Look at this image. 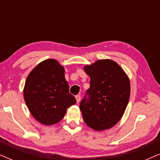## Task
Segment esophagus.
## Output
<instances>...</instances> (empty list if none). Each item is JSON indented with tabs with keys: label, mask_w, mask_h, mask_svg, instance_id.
Returning <instances> with one entry per match:
<instances>
[{
	"label": "esophagus",
	"mask_w": 160,
	"mask_h": 160,
	"mask_svg": "<svg viewBox=\"0 0 160 160\" xmlns=\"http://www.w3.org/2000/svg\"><path fill=\"white\" fill-rule=\"evenodd\" d=\"M76 101H77V102H79L80 100H81V96L80 95H76Z\"/></svg>",
	"instance_id": "obj_1"
}]
</instances>
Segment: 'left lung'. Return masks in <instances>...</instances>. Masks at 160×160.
<instances>
[{"instance_id": "8db88e82", "label": "left lung", "mask_w": 160, "mask_h": 160, "mask_svg": "<svg viewBox=\"0 0 160 160\" xmlns=\"http://www.w3.org/2000/svg\"><path fill=\"white\" fill-rule=\"evenodd\" d=\"M84 69L90 77V87L79 106L84 122L97 131L112 128L121 119L128 104V76L111 60H99Z\"/></svg>"}]
</instances>
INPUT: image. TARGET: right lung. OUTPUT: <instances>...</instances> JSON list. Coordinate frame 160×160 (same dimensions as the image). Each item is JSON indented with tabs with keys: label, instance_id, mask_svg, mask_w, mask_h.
<instances>
[{
	"label": "right lung",
	"instance_id": "1",
	"mask_svg": "<svg viewBox=\"0 0 160 160\" xmlns=\"http://www.w3.org/2000/svg\"><path fill=\"white\" fill-rule=\"evenodd\" d=\"M23 95L32 117L45 125L60 122L67 108L76 102L69 92L64 68L54 59L43 61L32 70L25 82Z\"/></svg>",
	"mask_w": 160,
	"mask_h": 160
}]
</instances>
